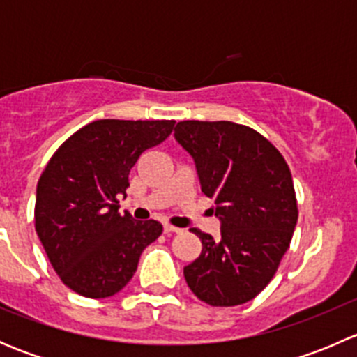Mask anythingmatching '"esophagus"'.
Instances as JSON below:
<instances>
[{
    "label": "esophagus",
    "mask_w": 357,
    "mask_h": 357,
    "mask_svg": "<svg viewBox=\"0 0 357 357\" xmlns=\"http://www.w3.org/2000/svg\"><path fill=\"white\" fill-rule=\"evenodd\" d=\"M181 229L176 228V226L169 225V222H164V233H179Z\"/></svg>",
    "instance_id": "34e87169"
}]
</instances>
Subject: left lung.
<instances>
[{
	"instance_id": "left-lung-1",
	"label": "left lung",
	"mask_w": 357,
	"mask_h": 357,
	"mask_svg": "<svg viewBox=\"0 0 357 357\" xmlns=\"http://www.w3.org/2000/svg\"><path fill=\"white\" fill-rule=\"evenodd\" d=\"M174 138L221 221L219 240L192 228L202 252L185 268L186 283L208 305L245 304L273 280L297 225L289 165L264 136L229 121H181Z\"/></svg>"
}]
</instances>
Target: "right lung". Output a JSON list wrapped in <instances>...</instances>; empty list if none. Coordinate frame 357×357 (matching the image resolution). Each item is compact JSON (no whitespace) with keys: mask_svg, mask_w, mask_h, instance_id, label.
Returning <instances> with one entry per match:
<instances>
[{"mask_svg":"<svg viewBox=\"0 0 357 357\" xmlns=\"http://www.w3.org/2000/svg\"><path fill=\"white\" fill-rule=\"evenodd\" d=\"M174 124L100 119L67 138L46 164L36 190V233L75 294L105 298L121 291L145 247L160 236L158 221L119 214V197H126L139 155L160 145Z\"/></svg>","mask_w":357,"mask_h":357,"instance_id":"right-lung-1","label":"right lung"}]
</instances>
